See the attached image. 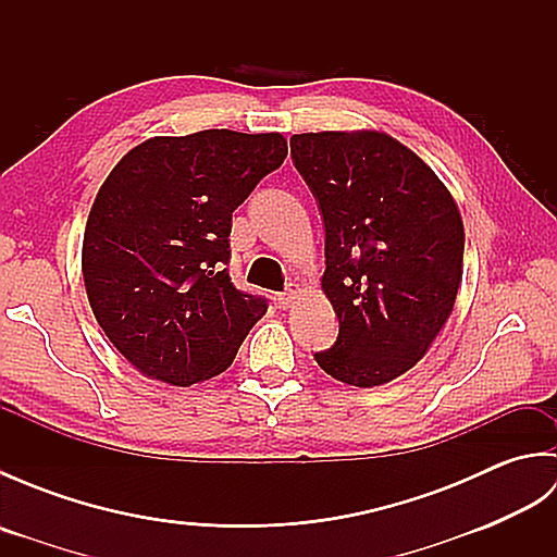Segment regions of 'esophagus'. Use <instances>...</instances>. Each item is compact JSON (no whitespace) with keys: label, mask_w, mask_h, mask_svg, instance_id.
<instances>
[{"label":"esophagus","mask_w":557,"mask_h":557,"mask_svg":"<svg viewBox=\"0 0 557 557\" xmlns=\"http://www.w3.org/2000/svg\"><path fill=\"white\" fill-rule=\"evenodd\" d=\"M297 292H299L297 285H289L285 292H280L277 294V306H280V309H289L292 301L297 299Z\"/></svg>","instance_id":"1"}]
</instances>
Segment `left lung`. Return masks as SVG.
Segmentation results:
<instances>
[{
    "instance_id": "left-lung-1",
    "label": "left lung",
    "mask_w": 557,
    "mask_h": 557,
    "mask_svg": "<svg viewBox=\"0 0 557 557\" xmlns=\"http://www.w3.org/2000/svg\"><path fill=\"white\" fill-rule=\"evenodd\" d=\"M289 148L321 210L323 289L339 321L335 345L313 359L347 385H383L423 357L453 313L459 210L429 164L387 134H297Z\"/></svg>"
}]
</instances>
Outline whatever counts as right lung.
<instances>
[{
    "label": "right lung",
    "instance_id": "right-lung-1",
    "mask_svg": "<svg viewBox=\"0 0 557 557\" xmlns=\"http://www.w3.org/2000/svg\"><path fill=\"white\" fill-rule=\"evenodd\" d=\"M285 158L280 134L208 128L150 138L104 180L83 234V282L104 335L140 373L208 381L268 311L224 265L232 212Z\"/></svg>",
    "mask_w": 557,
    "mask_h": 557
}]
</instances>
